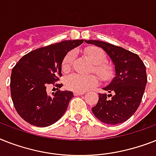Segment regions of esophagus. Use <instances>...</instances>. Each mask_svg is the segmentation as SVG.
I'll return each mask as SVG.
<instances>
[{
	"label": "esophagus",
	"mask_w": 156,
	"mask_h": 156,
	"mask_svg": "<svg viewBox=\"0 0 156 156\" xmlns=\"http://www.w3.org/2000/svg\"><path fill=\"white\" fill-rule=\"evenodd\" d=\"M74 95H82V94H84L85 92H80V91H74Z\"/></svg>",
	"instance_id": "1"
}]
</instances>
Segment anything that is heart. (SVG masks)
Wrapping results in <instances>:
<instances>
[{"label": "heart", "instance_id": "obj_1", "mask_svg": "<svg viewBox=\"0 0 156 156\" xmlns=\"http://www.w3.org/2000/svg\"><path fill=\"white\" fill-rule=\"evenodd\" d=\"M86 54L91 62L94 64V71L99 75L102 80H107L113 74V68L108 64H105L107 61V55L102 49L98 47H89L86 49ZM75 58L74 51H69L66 55L62 62V70L68 72L70 69L73 62ZM98 79L95 75L83 76L78 74H72L66 77L65 79L66 87L69 90L74 91L87 90L90 87L98 84Z\"/></svg>", "mask_w": 156, "mask_h": 156}]
</instances>
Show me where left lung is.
Returning a JSON list of instances; mask_svg holds the SVG:
<instances>
[{"label":"left lung","instance_id":"obj_1","mask_svg":"<svg viewBox=\"0 0 156 156\" xmlns=\"http://www.w3.org/2000/svg\"><path fill=\"white\" fill-rule=\"evenodd\" d=\"M101 47L115 66V77L107 87V93L98 94V102L92 112L106 124L122 123L134 115L141 102L146 87V66L136 54L110 43L96 40L85 41Z\"/></svg>","mask_w":156,"mask_h":156}]
</instances>
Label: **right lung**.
Segmentation results:
<instances>
[{
  "mask_svg": "<svg viewBox=\"0 0 156 156\" xmlns=\"http://www.w3.org/2000/svg\"><path fill=\"white\" fill-rule=\"evenodd\" d=\"M83 41L69 40L39 48L24 55L12 68L11 97L16 112L25 121L45 127L62 117L74 94L58 90L50 95L46 87L59 80L66 55Z\"/></svg>",
  "mask_w": 156,
  "mask_h": 156,
  "instance_id": "right-lung-1",
  "label": "right lung"
}]
</instances>
